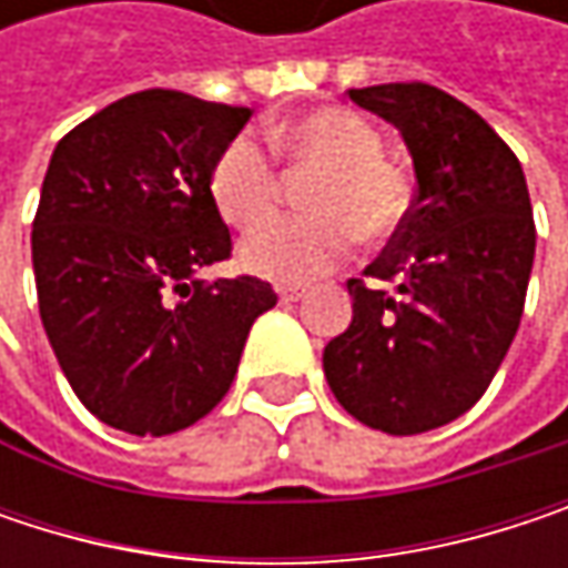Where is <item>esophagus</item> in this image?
<instances>
[{"label": "esophagus", "instance_id": "obj_1", "mask_svg": "<svg viewBox=\"0 0 568 568\" xmlns=\"http://www.w3.org/2000/svg\"><path fill=\"white\" fill-rule=\"evenodd\" d=\"M276 292H280V298H283V302H298V298L305 295V288H302V285H280Z\"/></svg>", "mask_w": 568, "mask_h": 568}]
</instances>
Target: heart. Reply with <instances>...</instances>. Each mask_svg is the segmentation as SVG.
<instances>
[{
  "label": "heart",
  "instance_id": "obj_1",
  "mask_svg": "<svg viewBox=\"0 0 568 568\" xmlns=\"http://www.w3.org/2000/svg\"><path fill=\"white\" fill-rule=\"evenodd\" d=\"M273 151L298 173H315L305 186L308 216H273L283 176L273 154L256 138H233L210 164L206 190L216 213L253 230L240 246L246 273L305 283L335 270L362 236L365 243L392 240L407 220L410 190L400 168L382 158V134L348 108H315L270 128Z\"/></svg>",
  "mask_w": 568,
  "mask_h": 568
}]
</instances>
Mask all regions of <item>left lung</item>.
Segmentation results:
<instances>
[{"instance_id":"8db88e82","label":"left lung","mask_w":568,"mask_h":568,"mask_svg":"<svg viewBox=\"0 0 568 568\" xmlns=\"http://www.w3.org/2000/svg\"><path fill=\"white\" fill-rule=\"evenodd\" d=\"M348 98L400 131L417 193L365 280H348L355 315L322 365L352 417L424 434L484 397L519 328L536 253L529 190L507 141L447 91L395 81Z\"/></svg>"}]
</instances>
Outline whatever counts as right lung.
Segmentation results:
<instances>
[{"mask_svg": "<svg viewBox=\"0 0 568 568\" xmlns=\"http://www.w3.org/2000/svg\"><path fill=\"white\" fill-rule=\"evenodd\" d=\"M250 114L151 88L58 141L32 220L39 315L71 392L118 430L164 437L210 414L276 305L256 276H196L233 256L206 176Z\"/></svg>", "mask_w": 568, "mask_h": 568, "instance_id": "1", "label": "right lung"}]
</instances>
